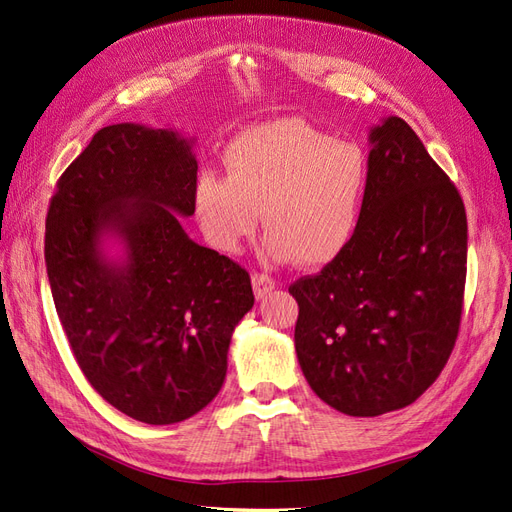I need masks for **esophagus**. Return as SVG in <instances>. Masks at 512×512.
I'll use <instances>...</instances> for the list:
<instances>
[{"label": "esophagus", "instance_id": "esophagus-1", "mask_svg": "<svg viewBox=\"0 0 512 512\" xmlns=\"http://www.w3.org/2000/svg\"><path fill=\"white\" fill-rule=\"evenodd\" d=\"M252 288H254L256 299H265L267 294H271V290L275 288V282L265 273H254L252 275Z\"/></svg>", "mask_w": 512, "mask_h": 512}]
</instances>
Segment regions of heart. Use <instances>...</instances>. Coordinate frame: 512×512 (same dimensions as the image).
Segmentation results:
<instances>
[{
	"label": "heart",
	"mask_w": 512,
	"mask_h": 512,
	"mask_svg": "<svg viewBox=\"0 0 512 512\" xmlns=\"http://www.w3.org/2000/svg\"><path fill=\"white\" fill-rule=\"evenodd\" d=\"M222 164L224 179L198 177L192 192L194 218L215 250L235 254L254 235L260 211L262 254L273 262L320 269L346 252L367 190L359 145L284 117L232 138Z\"/></svg>",
	"instance_id": "1"
}]
</instances>
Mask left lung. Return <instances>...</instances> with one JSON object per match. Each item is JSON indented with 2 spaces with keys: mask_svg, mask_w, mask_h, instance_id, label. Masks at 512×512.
<instances>
[{
  "mask_svg": "<svg viewBox=\"0 0 512 512\" xmlns=\"http://www.w3.org/2000/svg\"><path fill=\"white\" fill-rule=\"evenodd\" d=\"M468 262L463 200L401 117L369 128L367 190L346 252L288 292L312 391L348 416L410 406L455 346Z\"/></svg>",
  "mask_w": 512,
  "mask_h": 512,
  "instance_id": "1",
  "label": "left lung"
}]
</instances>
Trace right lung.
Segmentation results:
<instances>
[{
  "label": "right lung",
  "instance_id": "add662e5",
  "mask_svg": "<svg viewBox=\"0 0 512 512\" xmlns=\"http://www.w3.org/2000/svg\"><path fill=\"white\" fill-rule=\"evenodd\" d=\"M196 138L117 123L57 183L44 260L61 327L89 384L119 412L173 425L220 393L250 275L198 245Z\"/></svg>",
  "mask_w": 512,
  "mask_h": 512
}]
</instances>
